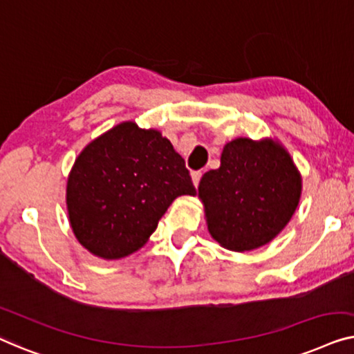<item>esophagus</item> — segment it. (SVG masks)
<instances>
[{
    "label": "esophagus",
    "mask_w": 354,
    "mask_h": 354,
    "mask_svg": "<svg viewBox=\"0 0 354 354\" xmlns=\"http://www.w3.org/2000/svg\"><path fill=\"white\" fill-rule=\"evenodd\" d=\"M202 175H203L202 171H194V173H192V183H194V186H198V183H201Z\"/></svg>",
    "instance_id": "esophagus-1"
}]
</instances>
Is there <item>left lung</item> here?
Listing matches in <instances>:
<instances>
[{
  "label": "left lung",
  "mask_w": 354,
  "mask_h": 354,
  "mask_svg": "<svg viewBox=\"0 0 354 354\" xmlns=\"http://www.w3.org/2000/svg\"><path fill=\"white\" fill-rule=\"evenodd\" d=\"M300 191L290 156L279 144L247 138L227 142L221 167L207 171L198 184L208 231L234 252L272 241L290 221Z\"/></svg>",
  "instance_id": "8db88e82"
}]
</instances>
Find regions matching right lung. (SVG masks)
<instances>
[{
    "instance_id": "1",
    "label": "right lung",
    "mask_w": 354,
    "mask_h": 354,
    "mask_svg": "<svg viewBox=\"0 0 354 354\" xmlns=\"http://www.w3.org/2000/svg\"><path fill=\"white\" fill-rule=\"evenodd\" d=\"M178 196H196L184 158L156 129L125 122L83 149L67 183L77 239L117 260L141 248Z\"/></svg>"
}]
</instances>
